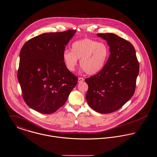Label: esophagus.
Segmentation results:
<instances>
[{"label": "esophagus", "mask_w": 157, "mask_h": 157, "mask_svg": "<svg viewBox=\"0 0 157 157\" xmlns=\"http://www.w3.org/2000/svg\"><path fill=\"white\" fill-rule=\"evenodd\" d=\"M84 80V79L83 78L79 77V78H78V82H82Z\"/></svg>", "instance_id": "esophagus-1"}]
</instances>
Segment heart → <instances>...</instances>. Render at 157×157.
<instances>
[{
  "mask_svg": "<svg viewBox=\"0 0 157 157\" xmlns=\"http://www.w3.org/2000/svg\"><path fill=\"white\" fill-rule=\"evenodd\" d=\"M109 56L108 46L103 42H98L89 38L74 42L71 52L65 50L63 59L67 69L74 71L77 59H80V66L89 75H94L104 67Z\"/></svg>",
  "mask_w": 157,
  "mask_h": 157,
  "instance_id": "1",
  "label": "heart"
}]
</instances>
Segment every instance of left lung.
<instances>
[{
  "label": "left lung",
  "mask_w": 157,
  "mask_h": 157,
  "mask_svg": "<svg viewBox=\"0 0 157 157\" xmlns=\"http://www.w3.org/2000/svg\"><path fill=\"white\" fill-rule=\"evenodd\" d=\"M107 40L110 55L103 68L85 81L86 99L100 113H110L121 108L132 97L139 73V62L134 47L113 33H98Z\"/></svg>",
  "instance_id": "obj_1"
}]
</instances>
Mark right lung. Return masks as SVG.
Returning <instances> with one entry per match:
<instances>
[{
	"mask_svg": "<svg viewBox=\"0 0 157 157\" xmlns=\"http://www.w3.org/2000/svg\"><path fill=\"white\" fill-rule=\"evenodd\" d=\"M76 30L46 33L34 37L20 52L17 79L25 103L36 111L51 114L64 105L78 78L64 63L65 46Z\"/></svg>",
	"mask_w": 157,
	"mask_h": 157,
	"instance_id": "obj_1",
	"label": "right lung"
}]
</instances>
